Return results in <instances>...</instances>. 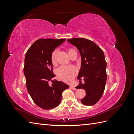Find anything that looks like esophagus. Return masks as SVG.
Listing matches in <instances>:
<instances>
[{
	"mask_svg": "<svg viewBox=\"0 0 134 134\" xmlns=\"http://www.w3.org/2000/svg\"><path fill=\"white\" fill-rule=\"evenodd\" d=\"M70 87L71 89H72V90H76V88L75 87H74L73 86H70Z\"/></svg>",
	"mask_w": 134,
	"mask_h": 134,
	"instance_id": "1",
	"label": "esophagus"
}]
</instances>
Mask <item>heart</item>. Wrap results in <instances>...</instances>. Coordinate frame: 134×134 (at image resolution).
Here are the masks:
<instances>
[{
    "label": "heart",
    "mask_w": 134,
    "mask_h": 134,
    "mask_svg": "<svg viewBox=\"0 0 134 134\" xmlns=\"http://www.w3.org/2000/svg\"><path fill=\"white\" fill-rule=\"evenodd\" d=\"M57 50H55L52 52L51 55V62L53 65L56 64V56L57 55ZM68 53L69 56L71 58V56L74 53H76V51L74 48H69L68 50ZM77 70L75 67L73 66H62L60 67L57 70V75L59 78L64 82H68L72 79V78L76 75Z\"/></svg>",
    "instance_id": "heart-1"
}]
</instances>
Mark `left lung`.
Instances as JSON below:
<instances>
[{"label": "left lung", "instance_id": "8db88e82", "mask_svg": "<svg viewBox=\"0 0 134 134\" xmlns=\"http://www.w3.org/2000/svg\"><path fill=\"white\" fill-rule=\"evenodd\" d=\"M67 41L79 50L82 59L78 75L80 83L75 87L83 89L86 92V96L81 99V102L86 106H92L100 99L106 86L107 63L104 53L91 40L75 38ZM82 77L85 80L84 83H81Z\"/></svg>", "mask_w": 134, "mask_h": 134}]
</instances>
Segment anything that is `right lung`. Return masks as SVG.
Listing matches in <instances>:
<instances>
[{
  "label": "right lung",
  "instance_id": "1",
  "mask_svg": "<svg viewBox=\"0 0 134 134\" xmlns=\"http://www.w3.org/2000/svg\"><path fill=\"white\" fill-rule=\"evenodd\" d=\"M65 39L45 38L36 41L26 52L24 74L27 91L34 102L44 109L57 107L62 100L63 92L69 86L52 78L51 55L56 47ZM51 81L50 86L48 82Z\"/></svg>",
  "mask_w": 134,
  "mask_h": 134
}]
</instances>
